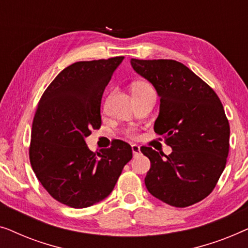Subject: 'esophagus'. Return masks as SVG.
<instances>
[{
  "label": "esophagus",
  "instance_id": "1",
  "mask_svg": "<svg viewBox=\"0 0 248 248\" xmlns=\"http://www.w3.org/2000/svg\"><path fill=\"white\" fill-rule=\"evenodd\" d=\"M132 152H133L134 157H137V155H139L141 154L140 147H139L138 144H133V145H132Z\"/></svg>",
  "mask_w": 248,
  "mask_h": 248
}]
</instances>
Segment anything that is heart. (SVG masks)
I'll use <instances>...</instances> for the list:
<instances>
[{"mask_svg":"<svg viewBox=\"0 0 248 248\" xmlns=\"http://www.w3.org/2000/svg\"><path fill=\"white\" fill-rule=\"evenodd\" d=\"M150 88H152V87L148 82H144V81H137V82H134L133 84H132V93H141V91L150 89ZM127 135L131 138H134L135 133L133 131H128Z\"/></svg>","mask_w":248,"mask_h":248,"instance_id":"obj_1","label":"heart"}]
</instances>
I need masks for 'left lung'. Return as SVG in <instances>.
<instances>
[{"mask_svg": "<svg viewBox=\"0 0 248 248\" xmlns=\"http://www.w3.org/2000/svg\"><path fill=\"white\" fill-rule=\"evenodd\" d=\"M131 64L160 97L155 132L172 149L166 155L141 147L151 162L145 186L169 205L195 204L213 191L226 167L230 128L221 101L208 83L177 61L132 59Z\"/></svg>", "mask_w": 248, "mask_h": 248, "instance_id": "left-lung-1", "label": "left lung"}]
</instances>
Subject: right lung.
I'll return each instance as SVG.
<instances>
[{"label": "right lung", "instance_id": "add662e5", "mask_svg": "<svg viewBox=\"0 0 248 248\" xmlns=\"http://www.w3.org/2000/svg\"><path fill=\"white\" fill-rule=\"evenodd\" d=\"M124 56L81 61L57 74L44 91L32 122L29 159L44 188L63 204L82 209L110 194L132 148L117 140L93 152L84 138L101 125L104 90Z\"/></svg>", "mask_w": 248, "mask_h": 248}]
</instances>
